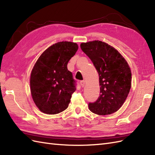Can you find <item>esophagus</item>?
<instances>
[{
  "mask_svg": "<svg viewBox=\"0 0 155 155\" xmlns=\"http://www.w3.org/2000/svg\"><path fill=\"white\" fill-rule=\"evenodd\" d=\"M80 84H81V86L82 87H84L85 86V81H80Z\"/></svg>",
  "mask_w": 155,
  "mask_h": 155,
  "instance_id": "34e87169",
  "label": "esophagus"
}]
</instances>
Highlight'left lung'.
<instances>
[{
    "label": "left lung",
    "instance_id": "obj_1",
    "mask_svg": "<svg viewBox=\"0 0 155 155\" xmlns=\"http://www.w3.org/2000/svg\"><path fill=\"white\" fill-rule=\"evenodd\" d=\"M80 47L99 75L100 96L89 103V109L98 115L111 114L119 110L130 93V68L116 48L103 41L82 43Z\"/></svg>",
    "mask_w": 155,
    "mask_h": 155
}]
</instances>
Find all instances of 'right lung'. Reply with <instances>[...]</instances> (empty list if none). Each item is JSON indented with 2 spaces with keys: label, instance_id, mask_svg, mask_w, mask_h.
<instances>
[{
  "label": "right lung",
  "instance_id": "obj_1",
  "mask_svg": "<svg viewBox=\"0 0 155 155\" xmlns=\"http://www.w3.org/2000/svg\"><path fill=\"white\" fill-rule=\"evenodd\" d=\"M78 49L75 43H56L46 49L34 65L30 76L31 93L36 106L45 114H58L68 107L76 88L67 64Z\"/></svg>",
  "mask_w": 155,
  "mask_h": 155
}]
</instances>
